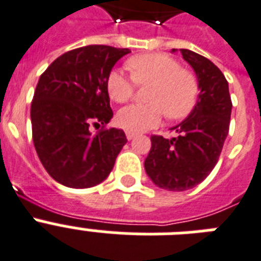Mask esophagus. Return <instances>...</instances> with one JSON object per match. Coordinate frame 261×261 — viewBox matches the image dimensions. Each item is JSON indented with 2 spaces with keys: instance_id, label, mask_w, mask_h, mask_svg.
<instances>
[{
  "instance_id": "obj_1",
  "label": "esophagus",
  "mask_w": 261,
  "mask_h": 261,
  "mask_svg": "<svg viewBox=\"0 0 261 261\" xmlns=\"http://www.w3.org/2000/svg\"><path fill=\"white\" fill-rule=\"evenodd\" d=\"M135 133H133V131H126V137H127V139H128V141H131V139H134L135 138Z\"/></svg>"
}]
</instances>
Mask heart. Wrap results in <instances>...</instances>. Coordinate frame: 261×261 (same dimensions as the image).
I'll use <instances>...</instances> for the list:
<instances>
[{"instance_id": "obj_1", "label": "heart", "mask_w": 261, "mask_h": 261, "mask_svg": "<svg viewBox=\"0 0 261 261\" xmlns=\"http://www.w3.org/2000/svg\"><path fill=\"white\" fill-rule=\"evenodd\" d=\"M131 76L112 69L106 79V90L115 103L123 105L134 96L135 83L149 86L147 105L128 106L116 115V123L127 131H145L156 127L162 116L181 119L189 115L200 94V83L192 71L179 67L173 57L164 54H143L126 63Z\"/></svg>"}]
</instances>
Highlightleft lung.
Returning a JSON list of instances; mask_svg holds the SVG:
<instances>
[{"mask_svg": "<svg viewBox=\"0 0 261 261\" xmlns=\"http://www.w3.org/2000/svg\"><path fill=\"white\" fill-rule=\"evenodd\" d=\"M179 50L200 83L198 100L189 116L171 128L177 137L152 135L145 161L150 179L171 192L192 189L211 174L229 133L232 112L229 87L222 72L206 57L189 49Z\"/></svg>", "mask_w": 261, "mask_h": 261, "instance_id": "8db88e82", "label": "left lung"}]
</instances>
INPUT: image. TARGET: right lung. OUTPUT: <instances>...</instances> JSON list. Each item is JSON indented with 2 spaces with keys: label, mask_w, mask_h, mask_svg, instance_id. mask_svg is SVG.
<instances>
[{
  "label": "right lung",
  "mask_w": 261,
  "mask_h": 261,
  "mask_svg": "<svg viewBox=\"0 0 261 261\" xmlns=\"http://www.w3.org/2000/svg\"><path fill=\"white\" fill-rule=\"evenodd\" d=\"M127 48L87 45L65 52L40 76L31 106L35 149L48 174L75 189L105 181L127 138L106 128L114 116L106 79ZM102 126L96 135L92 126Z\"/></svg>",
  "instance_id": "1"
}]
</instances>
